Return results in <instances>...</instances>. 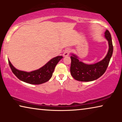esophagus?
<instances>
[{
    "label": "esophagus",
    "mask_w": 122,
    "mask_h": 122,
    "mask_svg": "<svg viewBox=\"0 0 122 122\" xmlns=\"http://www.w3.org/2000/svg\"><path fill=\"white\" fill-rule=\"evenodd\" d=\"M71 50L69 48L66 49V50H65V52H64L63 54V56H68V55H69L70 53H71Z\"/></svg>",
    "instance_id": "34e87169"
}]
</instances>
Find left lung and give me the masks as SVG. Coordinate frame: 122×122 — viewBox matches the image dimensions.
I'll use <instances>...</instances> for the list:
<instances>
[{
    "label": "left lung",
    "mask_w": 122,
    "mask_h": 122,
    "mask_svg": "<svg viewBox=\"0 0 122 122\" xmlns=\"http://www.w3.org/2000/svg\"><path fill=\"white\" fill-rule=\"evenodd\" d=\"M105 37L108 41L109 51L105 58L93 65H86L79 61L76 56H71V73L74 79L79 81L89 82L97 80L105 73L108 68L109 62L113 53L112 39L110 32L106 30Z\"/></svg>",
    "instance_id": "obj_1"
}]
</instances>
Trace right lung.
Segmentation results:
<instances>
[{
    "label": "right lung",
    "instance_id": "right-lung-1",
    "mask_svg": "<svg viewBox=\"0 0 122 122\" xmlns=\"http://www.w3.org/2000/svg\"><path fill=\"white\" fill-rule=\"evenodd\" d=\"M62 58V56L54 57L41 68L30 73L15 69L9 60V63L13 73L21 81L30 84H40L47 82L51 77L55 66Z\"/></svg>",
    "mask_w": 122,
    "mask_h": 122
}]
</instances>
